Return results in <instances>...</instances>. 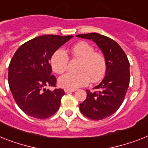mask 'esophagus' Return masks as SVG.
<instances>
[{"mask_svg": "<svg viewBox=\"0 0 148 148\" xmlns=\"http://www.w3.org/2000/svg\"><path fill=\"white\" fill-rule=\"evenodd\" d=\"M64 91H65L66 93H69V92H73V91H75V89H67V88H65V89H64Z\"/></svg>", "mask_w": 148, "mask_h": 148, "instance_id": "esophagus-1", "label": "esophagus"}]
</instances>
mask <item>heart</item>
<instances>
[{
    "label": "heart",
    "instance_id": "heart-1",
    "mask_svg": "<svg viewBox=\"0 0 148 148\" xmlns=\"http://www.w3.org/2000/svg\"><path fill=\"white\" fill-rule=\"evenodd\" d=\"M72 56L81 60L78 71L67 73L59 79V84L67 89H76L85 86L90 82H97L107 71V60L104 55L95 51L93 46L85 41H79L69 50ZM69 56L64 50L58 49L51 57V65L55 73L61 74L66 70Z\"/></svg>",
    "mask_w": 148,
    "mask_h": 148
}]
</instances>
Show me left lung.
Wrapping results in <instances>:
<instances>
[{"mask_svg":"<svg viewBox=\"0 0 148 148\" xmlns=\"http://www.w3.org/2000/svg\"><path fill=\"white\" fill-rule=\"evenodd\" d=\"M76 36L91 39L106 57L107 71L104 79L94 88V91L86 90L87 97L79 104L81 113L87 118L103 119L115 113L124 101L130 81L129 61L122 47L110 38L98 33Z\"/></svg>","mask_w":148,"mask_h":148,"instance_id":"obj_1","label":"left lung"}]
</instances>
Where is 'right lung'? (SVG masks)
<instances>
[{
  "instance_id": "1",
  "label": "right lung",
  "mask_w": 148,
  "mask_h": 148,
  "mask_svg": "<svg viewBox=\"0 0 148 148\" xmlns=\"http://www.w3.org/2000/svg\"><path fill=\"white\" fill-rule=\"evenodd\" d=\"M73 35H46L31 39L17 49L8 70L10 89L16 104L28 116L44 119L60 108L63 89L56 87L57 79L51 75V57Z\"/></svg>"
}]
</instances>
